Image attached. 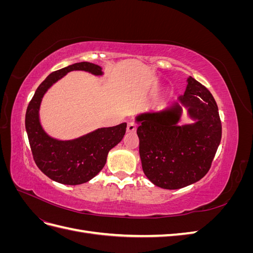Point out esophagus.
Masks as SVG:
<instances>
[{
    "instance_id": "34e87169",
    "label": "esophagus",
    "mask_w": 253,
    "mask_h": 253,
    "mask_svg": "<svg viewBox=\"0 0 253 253\" xmlns=\"http://www.w3.org/2000/svg\"><path fill=\"white\" fill-rule=\"evenodd\" d=\"M136 128H137V126H136V124H135V122H128V124H127V126H126V131H127L128 133L135 132V131H136Z\"/></svg>"
}]
</instances>
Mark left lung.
Returning <instances> with one entry per match:
<instances>
[{"label":"left lung","instance_id":"8db88e82","mask_svg":"<svg viewBox=\"0 0 253 253\" xmlns=\"http://www.w3.org/2000/svg\"><path fill=\"white\" fill-rule=\"evenodd\" d=\"M181 104L198 121L179 127ZM139 155L145 176L155 186L175 190L202 179L210 170L221 139L217 104L209 89L188 78L185 94L170 109L136 118Z\"/></svg>","mask_w":253,"mask_h":253}]
</instances>
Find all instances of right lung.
Here are the masks:
<instances>
[{
    "label": "right lung",
    "instance_id": "1",
    "mask_svg": "<svg viewBox=\"0 0 253 253\" xmlns=\"http://www.w3.org/2000/svg\"><path fill=\"white\" fill-rule=\"evenodd\" d=\"M72 71L102 75L100 66L89 62L75 63L48 75L38 86L27 106L25 127L38 168L52 180L75 186L90 180L102 170L110 150L124 138L126 124L98 128L80 138L67 141L53 139L45 133L39 120L42 97L53 83Z\"/></svg>",
    "mask_w": 253,
    "mask_h": 253
}]
</instances>
